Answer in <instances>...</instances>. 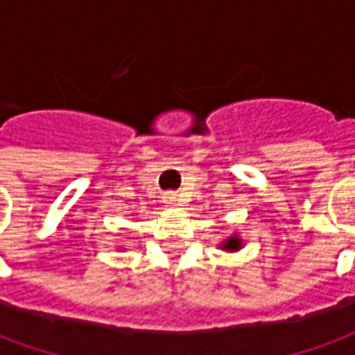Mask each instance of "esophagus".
Masks as SVG:
<instances>
[{
    "label": "esophagus",
    "mask_w": 355,
    "mask_h": 355,
    "mask_svg": "<svg viewBox=\"0 0 355 355\" xmlns=\"http://www.w3.org/2000/svg\"><path fill=\"white\" fill-rule=\"evenodd\" d=\"M165 203H167L169 207H177L180 201H178L177 193H165Z\"/></svg>",
    "instance_id": "obj_1"
}]
</instances>
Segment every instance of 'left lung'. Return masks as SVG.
<instances>
[{
  "label": "left lung",
  "mask_w": 355,
  "mask_h": 355,
  "mask_svg": "<svg viewBox=\"0 0 355 355\" xmlns=\"http://www.w3.org/2000/svg\"><path fill=\"white\" fill-rule=\"evenodd\" d=\"M241 245H243V239L239 238L238 234H232V236H228L224 241L218 243V247H220L223 251H226V253H236V251L241 249Z\"/></svg>",
  "instance_id": "left-lung-1"
}]
</instances>
